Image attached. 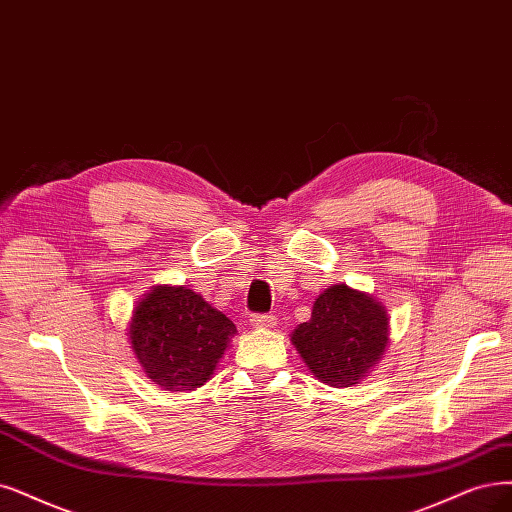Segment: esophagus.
Listing matches in <instances>:
<instances>
[{
  "label": "esophagus",
  "instance_id": "obj_1",
  "mask_svg": "<svg viewBox=\"0 0 512 512\" xmlns=\"http://www.w3.org/2000/svg\"><path fill=\"white\" fill-rule=\"evenodd\" d=\"M251 325L255 329H274L276 327V316H272V314H253Z\"/></svg>",
  "mask_w": 512,
  "mask_h": 512
}]
</instances>
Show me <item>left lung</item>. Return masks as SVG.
I'll use <instances>...</instances> for the list:
<instances>
[{
	"instance_id": "1",
	"label": "left lung",
	"mask_w": 512,
	"mask_h": 512,
	"mask_svg": "<svg viewBox=\"0 0 512 512\" xmlns=\"http://www.w3.org/2000/svg\"><path fill=\"white\" fill-rule=\"evenodd\" d=\"M388 335V314L380 301L348 285H333L316 297L312 318L291 333V342L316 380L350 388L382 361Z\"/></svg>"
}]
</instances>
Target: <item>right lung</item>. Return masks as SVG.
Instances as JSON below:
<instances>
[{"label":"right lung","mask_w":512,"mask_h":512,"mask_svg":"<svg viewBox=\"0 0 512 512\" xmlns=\"http://www.w3.org/2000/svg\"><path fill=\"white\" fill-rule=\"evenodd\" d=\"M236 325L187 287H154L132 312V352L151 382L170 392L204 386Z\"/></svg>","instance_id":"right-lung-1"}]
</instances>
